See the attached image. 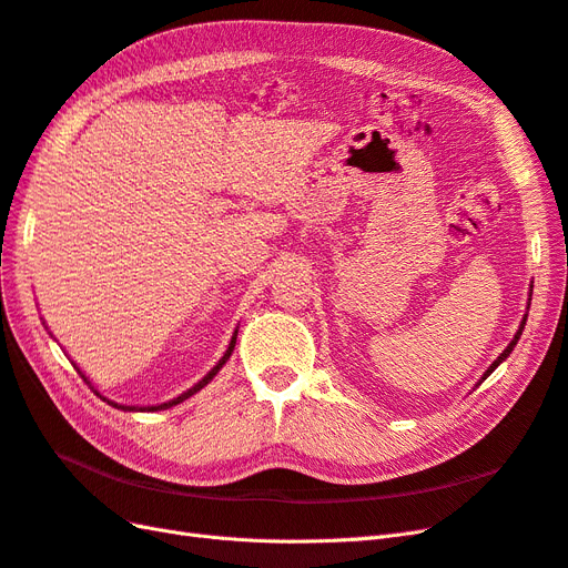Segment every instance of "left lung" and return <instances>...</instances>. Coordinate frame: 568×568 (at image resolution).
Here are the masks:
<instances>
[{"label":"left lung","instance_id":"1","mask_svg":"<svg viewBox=\"0 0 568 568\" xmlns=\"http://www.w3.org/2000/svg\"><path fill=\"white\" fill-rule=\"evenodd\" d=\"M530 294H532V286H530ZM528 305H530V298H528ZM526 320H528V313L524 315V320H521V324H519V329H517V334H514V338L509 341V346H507V348H505V351H503L500 355H497V359H495V363H493V365H490V367H488V369L484 372V376H480V382H486V379H488V376H490V374H493V372L497 369V365H503V363H505V359L509 357V353L514 351V346H517V343H519V338H521V332H524V326H526ZM480 382H478L476 386H480Z\"/></svg>","mask_w":568,"mask_h":568}]
</instances>
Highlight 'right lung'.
Segmentation results:
<instances>
[{
    "label": "right lung",
    "mask_w": 568,
    "mask_h": 568,
    "mask_svg": "<svg viewBox=\"0 0 568 568\" xmlns=\"http://www.w3.org/2000/svg\"><path fill=\"white\" fill-rule=\"evenodd\" d=\"M236 334H239V329H234V334H232V341H230V346H227L225 355H222V357L217 359V365H215V367H213V369H211L209 374H205V376H203V379H201L199 384H194L192 388H186L184 393H180V395H178V398H173V400H168V403H161V405H146V407H134V405H120V403H113V400L104 398V395H101V393H99V390H97V388L92 386V382L88 379V376H84V372H82V369H80V367H78L75 363H73V365H75V369H78V374L82 376V379H84V382H88V384L92 386V390H94V393L99 395V398H101V400H106L109 405H113V407H118V409H125V412H159V409H168V407H173V405H180L182 400H186V398H192V395H194V393H199V390H201V388H203L205 384H211V382H213V376H215V374H217V372L222 369V365H225V363H227V359H230V355L234 353V343H236Z\"/></svg>",
    "instance_id": "obj_1"
}]
</instances>
